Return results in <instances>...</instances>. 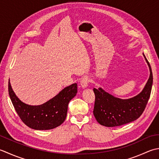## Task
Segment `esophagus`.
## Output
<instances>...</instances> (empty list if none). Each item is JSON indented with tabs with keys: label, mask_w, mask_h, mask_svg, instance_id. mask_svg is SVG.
<instances>
[{
	"label": "esophagus",
	"mask_w": 159,
	"mask_h": 159,
	"mask_svg": "<svg viewBox=\"0 0 159 159\" xmlns=\"http://www.w3.org/2000/svg\"><path fill=\"white\" fill-rule=\"evenodd\" d=\"M89 77H84V78H82V80H81L80 86H81V87H82V89H84L87 88V86H88V85H89Z\"/></svg>",
	"instance_id": "obj_1"
}]
</instances>
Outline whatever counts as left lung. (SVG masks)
Instances as JSON below:
<instances>
[{"label": "left lung", "instance_id": "1", "mask_svg": "<svg viewBox=\"0 0 159 159\" xmlns=\"http://www.w3.org/2000/svg\"><path fill=\"white\" fill-rule=\"evenodd\" d=\"M143 55L150 73L143 89L138 95L129 99H121L107 93L101 87L93 89L95 95L93 115L99 124L106 127L124 125L135 121L144 111L150 97L153 76L150 64Z\"/></svg>", "mask_w": 159, "mask_h": 159}]
</instances>
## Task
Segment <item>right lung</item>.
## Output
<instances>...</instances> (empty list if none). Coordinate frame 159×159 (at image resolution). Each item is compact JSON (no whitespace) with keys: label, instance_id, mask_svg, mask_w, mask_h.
Here are the masks:
<instances>
[{"label":"right lung","instance_id":"1","mask_svg":"<svg viewBox=\"0 0 159 159\" xmlns=\"http://www.w3.org/2000/svg\"><path fill=\"white\" fill-rule=\"evenodd\" d=\"M9 95L16 112L28 127L38 130H47L60 125L65 120L69 103L77 92V84L62 89L50 100L43 104L31 106L22 102L13 90L10 81Z\"/></svg>","mask_w":159,"mask_h":159}]
</instances>
